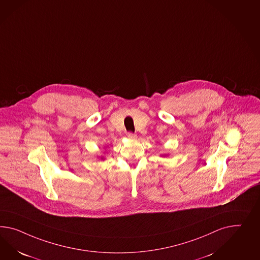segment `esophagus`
Segmentation results:
<instances>
[{
    "instance_id": "obj_1",
    "label": "esophagus",
    "mask_w": 260,
    "mask_h": 260,
    "mask_svg": "<svg viewBox=\"0 0 260 260\" xmlns=\"http://www.w3.org/2000/svg\"><path fill=\"white\" fill-rule=\"evenodd\" d=\"M127 137H128L130 140H135V139H137V135H136V134L131 133V132L127 133Z\"/></svg>"
}]
</instances>
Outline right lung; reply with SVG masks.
Segmentation results:
<instances>
[{"label": "right lung", "instance_id": "add662e5", "mask_svg": "<svg viewBox=\"0 0 260 260\" xmlns=\"http://www.w3.org/2000/svg\"><path fill=\"white\" fill-rule=\"evenodd\" d=\"M101 158H102V159H103V157H101Z\"/></svg>", "mask_w": 260, "mask_h": 260}]
</instances>
